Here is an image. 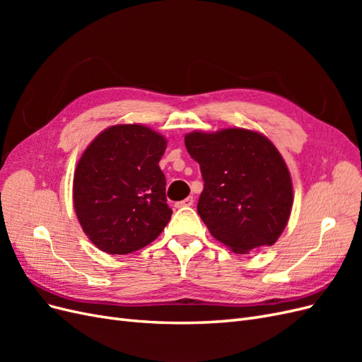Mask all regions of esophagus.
<instances>
[{"label":"esophagus","mask_w":362,"mask_h":362,"mask_svg":"<svg viewBox=\"0 0 362 362\" xmlns=\"http://www.w3.org/2000/svg\"><path fill=\"white\" fill-rule=\"evenodd\" d=\"M193 202H194L193 196H189V198H185V199H182V201H180V202L175 204V206H177V208H185V206H192V205H193Z\"/></svg>","instance_id":"34e87169"}]
</instances>
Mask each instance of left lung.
Returning <instances> with one entry per match:
<instances>
[{
    "mask_svg": "<svg viewBox=\"0 0 362 362\" xmlns=\"http://www.w3.org/2000/svg\"><path fill=\"white\" fill-rule=\"evenodd\" d=\"M184 141L201 166L198 214L211 235L235 254L275 245L293 206L290 172L275 145L245 128L193 131Z\"/></svg>",
    "mask_w": 362,
    "mask_h": 362,
    "instance_id": "8db88e82",
    "label": "left lung"
}]
</instances>
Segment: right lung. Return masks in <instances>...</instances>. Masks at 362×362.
I'll list each match as a JSON object with an SVG mask.
<instances>
[{
	"label": "right lung",
	"instance_id": "1",
	"mask_svg": "<svg viewBox=\"0 0 362 362\" xmlns=\"http://www.w3.org/2000/svg\"><path fill=\"white\" fill-rule=\"evenodd\" d=\"M168 140L145 125H113L86 148L74 173V208L84 234L107 254L148 246L172 216L158 163Z\"/></svg>",
	"mask_w": 362,
	"mask_h": 362
}]
</instances>
